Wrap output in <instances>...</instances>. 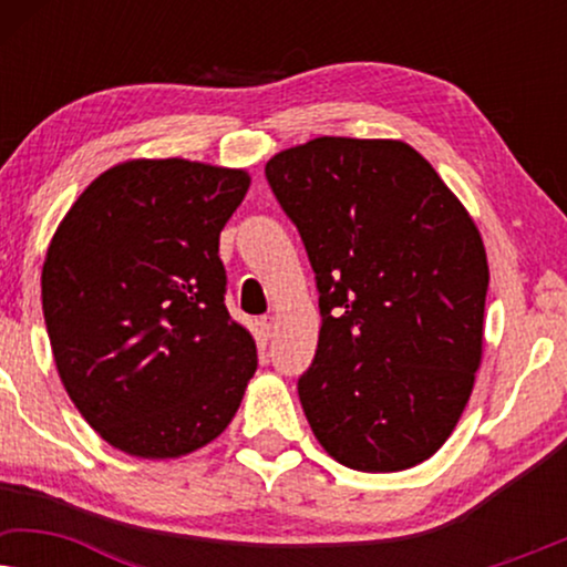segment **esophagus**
<instances>
[{
  "label": "esophagus",
  "instance_id": "esophagus-1",
  "mask_svg": "<svg viewBox=\"0 0 567 567\" xmlns=\"http://www.w3.org/2000/svg\"><path fill=\"white\" fill-rule=\"evenodd\" d=\"M258 328H260V336H262V340H268L270 336H274V330H276V315H266V317H260V320H258Z\"/></svg>",
  "mask_w": 567,
  "mask_h": 567
}]
</instances>
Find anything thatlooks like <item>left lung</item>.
<instances>
[{
    "instance_id": "obj_1",
    "label": "left lung",
    "mask_w": 567,
    "mask_h": 567,
    "mask_svg": "<svg viewBox=\"0 0 567 567\" xmlns=\"http://www.w3.org/2000/svg\"><path fill=\"white\" fill-rule=\"evenodd\" d=\"M266 175L320 289L299 379L315 439L359 472L431 460L483 363L491 270L475 219L400 138L320 136L274 154Z\"/></svg>"
}]
</instances>
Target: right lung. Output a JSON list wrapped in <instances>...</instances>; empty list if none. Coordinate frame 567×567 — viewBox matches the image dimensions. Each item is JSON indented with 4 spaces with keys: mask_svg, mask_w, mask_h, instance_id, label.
I'll use <instances>...</instances> for the list:
<instances>
[{
    "mask_svg": "<svg viewBox=\"0 0 567 567\" xmlns=\"http://www.w3.org/2000/svg\"><path fill=\"white\" fill-rule=\"evenodd\" d=\"M250 173L183 157L97 175L53 231L41 299L61 384L123 454L181 460L221 436L258 369L224 307L219 235Z\"/></svg>",
    "mask_w": 567,
    "mask_h": 567,
    "instance_id": "add662e5",
    "label": "right lung"
}]
</instances>
